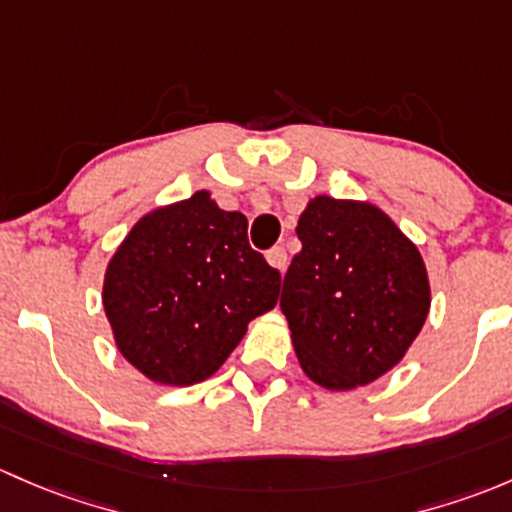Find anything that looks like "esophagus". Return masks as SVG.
<instances>
[{"instance_id":"34e87169","label":"esophagus","mask_w":512,"mask_h":512,"mask_svg":"<svg viewBox=\"0 0 512 512\" xmlns=\"http://www.w3.org/2000/svg\"><path fill=\"white\" fill-rule=\"evenodd\" d=\"M266 261L271 263V268H276L278 273H283V271H286V266H288L286 249H283V246H273V249L266 254Z\"/></svg>"}]
</instances>
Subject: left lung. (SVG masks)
Returning a JSON list of instances; mask_svg holds the SVG:
<instances>
[{
	"label": "left lung",
	"mask_w": 512,
	"mask_h": 512,
	"mask_svg": "<svg viewBox=\"0 0 512 512\" xmlns=\"http://www.w3.org/2000/svg\"><path fill=\"white\" fill-rule=\"evenodd\" d=\"M300 254L281 310L300 370L328 392L365 387L399 365L426 323L431 286L419 249L387 212L318 194L300 214Z\"/></svg>",
	"instance_id": "left-lung-1"
}]
</instances>
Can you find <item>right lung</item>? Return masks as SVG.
<instances>
[{
  "mask_svg": "<svg viewBox=\"0 0 512 512\" xmlns=\"http://www.w3.org/2000/svg\"><path fill=\"white\" fill-rule=\"evenodd\" d=\"M249 221L212 192L162 204L110 256L103 310L120 355L167 387L212 377L249 323L273 310L281 273L249 246Z\"/></svg>",
  "mask_w": 512,
  "mask_h": 512,
  "instance_id": "right-lung-1",
  "label": "right lung"
}]
</instances>
